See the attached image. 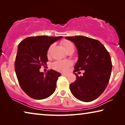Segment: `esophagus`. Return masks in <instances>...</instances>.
<instances>
[{
	"mask_svg": "<svg viewBox=\"0 0 125 125\" xmlns=\"http://www.w3.org/2000/svg\"><path fill=\"white\" fill-rule=\"evenodd\" d=\"M61 74H62V76H68V73H62Z\"/></svg>",
	"mask_w": 125,
	"mask_h": 125,
	"instance_id": "34e87169",
	"label": "esophagus"
}]
</instances>
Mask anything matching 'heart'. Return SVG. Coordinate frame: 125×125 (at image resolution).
<instances>
[{"label":"heart","mask_w":125,"mask_h":125,"mask_svg":"<svg viewBox=\"0 0 125 125\" xmlns=\"http://www.w3.org/2000/svg\"><path fill=\"white\" fill-rule=\"evenodd\" d=\"M61 44H62L63 48H64L65 50L67 51L72 47H74L73 44L71 41L65 40H63L61 42ZM52 45H51L49 47L47 51V54L49 55V53H50L51 49L52 48ZM72 65V61L71 60H58L54 62L52 64V67L53 69L56 70V71H59V72H65L67 71L68 68Z\"/></svg>","instance_id":"b5f03b06"}]
</instances>
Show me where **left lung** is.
<instances>
[{"label":"left lung","mask_w":125,"mask_h":125,"mask_svg":"<svg viewBox=\"0 0 125 125\" xmlns=\"http://www.w3.org/2000/svg\"><path fill=\"white\" fill-rule=\"evenodd\" d=\"M74 42L78 60L74 72L84 70L83 76L76 73V80L70 89L77 99L90 102L100 97L108 84L112 69L110 54L98 40L83 36L65 37Z\"/></svg>","instance_id":"8db88e82"}]
</instances>
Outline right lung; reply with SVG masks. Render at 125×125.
I'll list each match as a JSON object with an SVG mask.
<instances>
[{
  "instance_id": "1",
  "label": "right lung",
  "mask_w": 125,
  "mask_h": 125,
  "mask_svg": "<svg viewBox=\"0 0 125 125\" xmlns=\"http://www.w3.org/2000/svg\"><path fill=\"white\" fill-rule=\"evenodd\" d=\"M62 37H29L19 44L15 61V72L22 90L31 98L42 100L55 91L60 73L51 69L45 75L39 69L48 61L47 51L50 45Z\"/></svg>"
}]
</instances>
